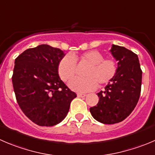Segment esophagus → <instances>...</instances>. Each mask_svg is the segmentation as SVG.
<instances>
[{"instance_id":"34e87169","label":"esophagus","mask_w":155,"mask_h":155,"mask_svg":"<svg viewBox=\"0 0 155 155\" xmlns=\"http://www.w3.org/2000/svg\"><path fill=\"white\" fill-rule=\"evenodd\" d=\"M77 96H78V97H85V96H86V94H82V93H78Z\"/></svg>"}]
</instances>
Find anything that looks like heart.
Wrapping results in <instances>:
<instances>
[{"instance_id":"obj_1","label":"heart","mask_w":155,"mask_h":155,"mask_svg":"<svg viewBox=\"0 0 155 155\" xmlns=\"http://www.w3.org/2000/svg\"><path fill=\"white\" fill-rule=\"evenodd\" d=\"M88 65L84 72L85 77H76L69 82L71 89L78 92L93 91L97 86L107 84L114 79L117 72V64L113 58H105L100 51L91 50L84 52L80 56L65 55L58 64V74L62 80L68 81L73 77L76 72L77 64Z\"/></svg>"}]
</instances>
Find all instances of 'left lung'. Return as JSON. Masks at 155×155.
Wrapping results in <instances>:
<instances>
[{"label": "left lung", "mask_w": 155, "mask_h": 155, "mask_svg": "<svg viewBox=\"0 0 155 155\" xmlns=\"http://www.w3.org/2000/svg\"><path fill=\"white\" fill-rule=\"evenodd\" d=\"M110 51L117 61V72L104 91L97 93V106L90 107L93 117L104 124L124 120L133 112L141 93L142 71L132 51L113 45Z\"/></svg>", "instance_id": "obj_1"}]
</instances>
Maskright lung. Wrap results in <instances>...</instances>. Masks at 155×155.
I'll use <instances>...</instances> for the list:
<instances>
[{
    "label": "right lung",
    "instance_id": "right-lung-1",
    "mask_svg": "<svg viewBox=\"0 0 155 155\" xmlns=\"http://www.w3.org/2000/svg\"><path fill=\"white\" fill-rule=\"evenodd\" d=\"M64 56L61 49L41 45L15 59L12 82L17 103L27 117L41 127L61 123L76 97L58 75V64Z\"/></svg>",
    "mask_w": 155,
    "mask_h": 155
}]
</instances>
